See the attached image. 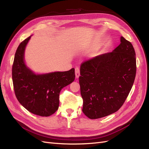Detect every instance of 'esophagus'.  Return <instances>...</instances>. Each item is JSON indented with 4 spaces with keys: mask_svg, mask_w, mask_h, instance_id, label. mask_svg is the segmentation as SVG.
<instances>
[{
    "mask_svg": "<svg viewBox=\"0 0 149 149\" xmlns=\"http://www.w3.org/2000/svg\"><path fill=\"white\" fill-rule=\"evenodd\" d=\"M75 75L76 78H79V76H80V71H79V68L78 67L75 68Z\"/></svg>",
    "mask_w": 149,
    "mask_h": 149,
    "instance_id": "1",
    "label": "esophagus"
}]
</instances>
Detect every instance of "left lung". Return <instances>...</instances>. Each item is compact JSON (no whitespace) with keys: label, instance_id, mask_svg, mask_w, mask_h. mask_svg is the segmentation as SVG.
<instances>
[{"label":"left lung","instance_id":"1","mask_svg":"<svg viewBox=\"0 0 149 149\" xmlns=\"http://www.w3.org/2000/svg\"><path fill=\"white\" fill-rule=\"evenodd\" d=\"M136 68L134 48L123 37L112 52L83 62L79 82L83 113L95 119L118 111L132 89Z\"/></svg>","mask_w":149,"mask_h":149}]
</instances>
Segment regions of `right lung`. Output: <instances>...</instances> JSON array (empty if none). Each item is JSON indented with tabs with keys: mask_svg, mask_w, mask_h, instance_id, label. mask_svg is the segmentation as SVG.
Listing matches in <instances>:
<instances>
[{
	"mask_svg": "<svg viewBox=\"0 0 149 149\" xmlns=\"http://www.w3.org/2000/svg\"><path fill=\"white\" fill-rule=\"evenodd\" d=\"M31 37L18 47L12 65V81L17 100L26 109L42 117L52 115L59 107L62 88L73 81L74 69L45 74H35L24 60L25 47Z\"/></svg>",
	"mask_w": 149,
	"mask_h": 149,
	"instance_id": "right-lung-1",
	"label": "right lung"
}]
</instances>
